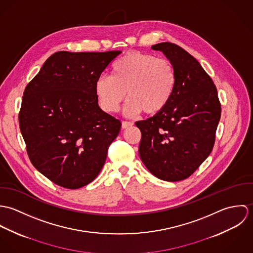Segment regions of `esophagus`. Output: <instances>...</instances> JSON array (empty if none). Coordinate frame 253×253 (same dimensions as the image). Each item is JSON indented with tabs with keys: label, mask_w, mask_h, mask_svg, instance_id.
I'll use <instances>...</instances> for the list:
<instances>
[{
	"label": "esophagus",
	"mask_w": 253,
	"mask_h": 253,
	"mask_svg": "<svg viewBox=\"0 0 253 253\" xmlns=\"http://www.w3.org/2000/svg\"><path fill=\"white\" fill-rule=\"evenodd\" d=\"M133 126V123L132 122H126V121H124L122 123V127L123 128H127V127H130Z\"/></svg>",
	"instance_id": "34e87169"
}]
</instances>
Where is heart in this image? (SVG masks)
<instances>
[{
  "instance_id": "obj_1",
  "label": "heart",
  "mask_w": 253,
  "mask_h": 253,
  "mask_svg": "<svg viewBox=\"0 0 253 253\" xmlns=\"http://www.w3.org/2000/svg\"><path fill=\"white\" fill-rule=\"evenodd\" d=\"M175 85L176 74L170 61L130 51L112 64L111 77L96 80L94 88L101 108L108 113L118 112L127 95L125 112L134 116L141 111L147 115L161 112L171 99Z\"/></svg>"
}]
</instances>
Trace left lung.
Listing matches in <instances>:
<instances>
[{
    "mask_svg": "<svg viewBox=\"0 0 253 253\" xmlns=\"http://www.w3.org/2000/svg\"><path fill=\"white\" fill-rule=\"evenodd\" d=\"M152 49L163 51L171 62L176 85L165 108L135 123L142 134L139 156L156 177L184 180L212 151L221 104L212 79L185 49L169 42Z\"/></svg>",
    "mask_w": 253,
    "mask_h": 253,
    "instance_id": "obj_1",
    "label": "left lung"
}]
</instances>
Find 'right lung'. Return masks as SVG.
<instances>
[{"instance_id": "obj_1", "label": "right lung", "mask_w": 253, "mask_h": 253, "mask_svg": "<svg viewBox=\"0 0 253 253\" xmlns=\"http://www.w3.org/2000/svg\"><path fill=\"white\" fill-rule=\"evenodd\" d=\"M121 52H55L25 87L18 120L28 157L58 186L84 187L104 166L122 124L99 108L94 86Z\"/></svg>"}]
</instances>
